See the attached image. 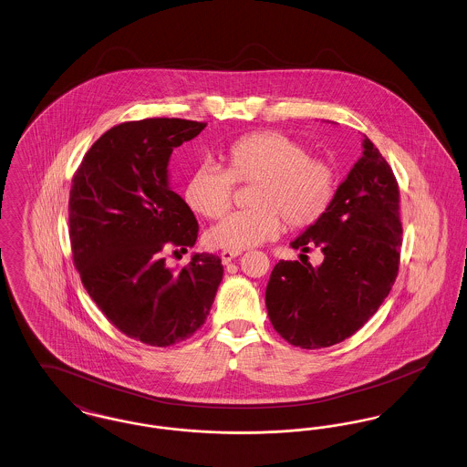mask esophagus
<instances>
[{"mask_svg":"<svg viewBox=\"0 0 467 467\" xmlns=\"http://www.w3.org/2000/svg\"><path fill=\"white\" fill-rule=\"evenodd\" d=\"M240 255H242V250H223V254H221L223 265H229L233 259H236Z\"/></svg>","mask_w":467,"mask_h":467,"instance_id":"34e87169","label":"esophagus"}]
</instances>
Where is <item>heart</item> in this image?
<instances>
[{
    "label": "heart",
    "instance_id": "heart-1",
    "mask_svg": "<svg viewBox=\"0 0 467 467\" xmlns=\"http://www.w3.org/2000/svg\"><path fill=\"white\" fill-rule=\"evenodd\" d=\"M227 170L204 161L185 183L187 204L208 219L229 210L234 183L255 182L252 208L227 215L208 231V242L227 250H244L275 238L284 221L306 227L318 221L333 200L336 173L322 159L310 157L305 145L276 131L250 134L227 152Z\"/></svg>",
    "mask_w": 467,
    "mask_h": 467
}]
</instances>
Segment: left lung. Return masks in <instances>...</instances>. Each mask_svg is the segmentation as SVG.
<instances>
[{
    "label": "left lung",
    "mask_w": 467,
    "mask_h": 467,
    "mask_svg": "<svg viewBox=\"0 0 467 467\" xmlns=\"http://www.w3.org/2000/svg\"><path fill=\"white\" fill-rule=\"evenodd\" d=\"M362 157L317 223L290 246H318L320 266L280 261L266 287L275 331L294 347L326 348L356 334L385 301L400 271L402 225L392 168L364 136Z\"/></svg>",
    "instance_id": "1"
}]
</instances>
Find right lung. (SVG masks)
Segmentation results:
<instances>
[{
	"mask_svg": "<svg viewBox=\"0 0 467 467\" xmlns=\"http://www.w3.org/2000/svg\"><path fill=\"white\" fill-rule=\"evenodd\" d=\"M204 128L166 117L122 122L94 141L71 183L69 242L80 280L111 324L145 345L191 337L223 282L213 254H194L178 271L164 257L198 240L192 210L170 187L168 162Z\"/></svg>",
	"mask_w": 467,
	"mask_h": 467,
	"instance_id": "1",
	"label": "right lung"
}]
</instances>
